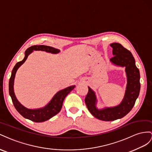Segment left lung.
I'll return each mask as SVG.
<instances>
[{
  "instance_id": "left-lung-1",
  "label": "left lung",
  "mask_w": 152,
  "mask_h": 152,
  "mask_svg": "<svg viewBox=\"0 0 152 152\" xmlns=\"http://www.w3.org/2000/svg\"><path fill=\"white\" fill-rule=\"evenodd\" d=\"M110 46L114 55L110 58V61L116 66L125 67L127 83L124 97L120 104L115 107H104L102 110L97 108L96 95L88 87V92L85 99L86 105L91 114L103 121H113L122 118L128 114L139 96L141 87L140 71L136 66L135 60L131 51L117 42L112 43Z\"/></svg>"
}]
</instances>
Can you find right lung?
<instances>
[{"instance_id": "1", "label": "right lung", "mask_w": 152, "mask_h": 152, "mask_svg": "<svg viewBox=\"0 0 152 152\" xmlns=\"http://www.w3.org/2000/svg\"><path fill=\"white\" fill-rule=\"evenodd\" d=\"M34 50H41L45 51L48 53L57 54L60 51L58 49H55V48L48 46L45 45H35L32 46L25 51V57L20 62L16 63L14 68L12 69L11 72V76L9 81V92L11 97L12 103L15 106L16 110L18 111L19 113L23 116L24 118L32 120L35 122H42L50 119L52 117L57 115L61 110L62 107V104L65 97L70 93L71 91L75 88V85L68 86L62 90H60L52 98L50 102L45 107L39 108V109H28V108L23 106L17 100L14 92V80L15 77L16 72L18 69L22 65L25 60H27L28 56L32 53Z\"/></svg>"}]
</instances>
